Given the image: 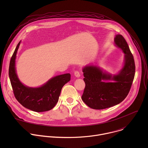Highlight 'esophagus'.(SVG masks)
Instances as JSON below:
<instances>
[{"mask_svg": "<svg viewBox=\"0 0 148 148\" xmlns=\"http://www.w3.org/2000/svg\"><path fill=\"white\" fill-rule=\"evenodd\" d=\"M74 75H75L76 77L79 78V77H80V74H79V71H75V72H74Z\"/></svg>", "mask_w": 148, "mask_h": 148, "instance_id": "1", "label": "esophagus"}]
</instances>
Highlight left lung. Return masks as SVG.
Masks as SVG:
<instances>
[{
  "mask_svg": "<svg viewBox=\"0 0 148 148\" xmlns=\"http://www.w3.org/2000/svg\"><path fill=\"white\" fill-rule=\"evenodd\" d=\"M114 45L124 53L122 69L112 74L95 64L82 68L86 84L82 100L91 108L103 110L118 105L128 95L135 73V65L127 42L121 34L114 38Z\"/></svg>",
  "mask_w": 148,
  "mask_h": 148,
  "instance_id": "obj_1",
  "label": "left lung"
}]
</instances>
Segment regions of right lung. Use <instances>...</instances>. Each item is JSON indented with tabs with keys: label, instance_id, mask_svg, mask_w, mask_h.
Instances as JSON below:
<instances>
[{
	"label": "right lung",
	"instance_id": "1",
	"mask_svg": "<svg viewBox=\"0 0 148 148\" xmlns=\"http://www.w3.org/2000/svg\"><path fill=\"white\" fill-rule=\"evenodd\" d=\"M21 41L17 45L11 58L9 75L16 99L23 106L32 111L41 112L51 110L58 101L61 89L70 81L69 73L51 78L38 87H30L23 84L19 79L16 67V55Z\"/></svg>",
	"mask_w": 148,
	"mask_h": 148
}]
</instances>
